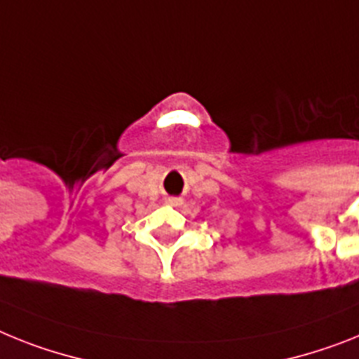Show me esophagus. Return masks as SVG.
<instances>
[{
    "label": "esophagus",
    "instance_id": "esophagus-1",
    "mask_svg": "<svg viewBox=\"0 0 359 359\" xmlns=\"http://www.w3.org/2000/svg\"><path fill=\"white\" fill-rule=\"evenodd\" d=\"M168 204H170V206H180V204H182V198H180V197H170V198H168Z\"/></svg>",
    "mask_w": 359,
    "mask_h": 359
}]
</instances>
